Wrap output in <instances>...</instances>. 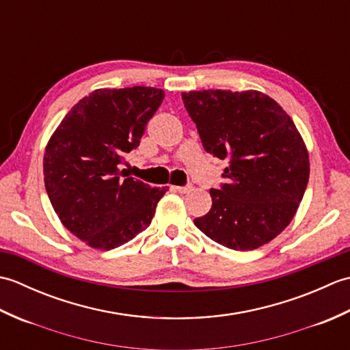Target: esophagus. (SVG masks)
Listing matches in <instances>:
<instances>
[{
    "mask_svg": "<svg viewBox=\"0 0 350 350\" xmlns=\"http://www.w3.org/2000/svg\"><path fill=\"white\" fill-rule=\"evenodd\" d=\"M171 189L179 192V194H188V192L192 189V187H171Z\"/></svg>",
    "mask_w": 350,
    "mask_h": 350,
    "instance_id": "34e87169",
    "label": "esophagus"
}]
</instances>
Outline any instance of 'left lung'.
I'll list each match as a JSON object with an SVG mask.
<instances>
[{"instance_id":"1","label":"left lung","mask_w":350,"mask_h":350,"mask_svg":"<svg viewBox=\"0 0 350 350\" xmlns=\"http://www.w3.org/2000/svg\"><path fill=\"white\" fill-rule=\"evenodd\" d=\"M207 153L228 161L227 183L211 189L212 207L198 230L222 247L251 251L293 219L310 176L307 146L292 118L257 92H183Z\"/></svg>"}]
</instances>
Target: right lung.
I'll list each match as a JSON object with an SVG mask.
<instances>
[{
	"label": "right lung",
	"mask_w": 350,
	"mask_h": 350,
	"mask_svg": "<svg viewBox=\"0 0 350 350\" xmlns=\"http://www.w3.org/2000/svg\"><path fill=\"white\" fill-rule=\"evenodd\" d=\"M165 92L154 87L98 88L52 133L43 156L51 204L62 224L94 250L108 251L150 226L167 188H150L120 171L139 146Z\"/></svg>",
	"instance_id": "1"
}]
</instances>
